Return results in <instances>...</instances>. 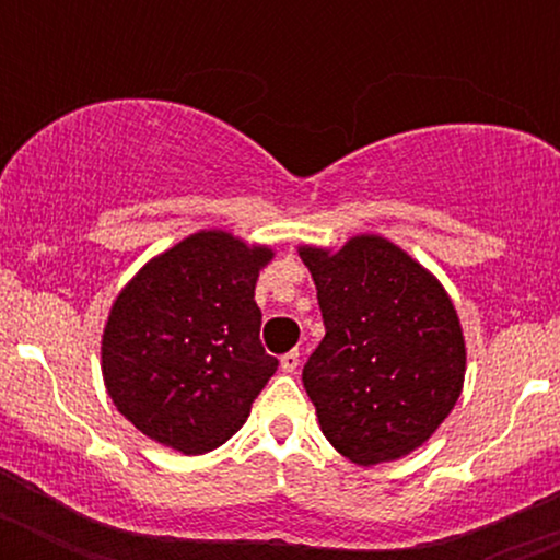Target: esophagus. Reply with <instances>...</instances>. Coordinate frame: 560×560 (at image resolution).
<instances>
[{
    "label": "esophagus",
    "instance_id": "1",
    "mask_svg": "<svg viewBox=\"0 0 560 560\" xmlns=\"http://www.w3.org/2000/svg\"><path fill=\"white\" fill-rule=\"evenodd\" d=\"M298 365H301V352H298V349H292V352L281 354V371L292 374V371H298Z\"/></svg>",
    "mask_w": 560,
    "mask_h": 560
}]
</instances>
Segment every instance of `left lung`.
Wrapping results in <instances>:
<instances>
[{
  "label": "left lung",
  "instance_id": "8db88e82",
  "mask_svg": "<svg viewBox=\"0 0 560 560\" xmlns=\"http://www.w3.org/2000/svg\"><path fill=\"white\" fill-rule=\"evenodd\" d=\"M298 254L325 319L303 387L327 442L360 466L422 447L453 411L466 376V341L447 290L382 235Z\"/></svg>",
  "mask_w": 560,
  "mask_h": 560
}]
</instances>
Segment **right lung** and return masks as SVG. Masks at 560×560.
Listing matches in <instances>:
<instances>
[{"label":"right lung","instance_id":"1","mask_svg":"<svg viewBox=\"0 0 560 560\" xmlns=\"http://www.w3.org/2000/svg\"><path fill=\"white\" fill-rule=\"evenodd\" d=\"M273 248L200 230L156 254L113 301L103 380L116 409L154 442L202 455L246 422L279 369L259 343L254 287Z\"/></svg>","mask_w":560,"mask_h":560}]
</instances>
